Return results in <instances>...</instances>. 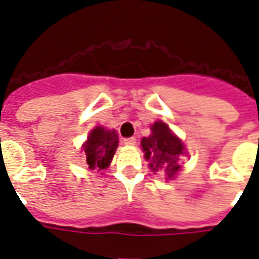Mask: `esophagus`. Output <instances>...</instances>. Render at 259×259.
Instances as JSON below:
<instances>
[{
    "label": "esophagus",
    "instance_id": "obj_1",
    "mask_svg": "<svg viewBox=\"0 0 259 259\" xmlns=\"http://www.w3.org/2000/svg\"><path fill=\"white\" fill-rule=\"evenodd\" d=\"M135 143H136V139L134 138V136H131V138H125V139H124V144H125V146H134Z\"/></svg>",
    "mask_w": 259,
    "mask_h": 259
}]
</instances>
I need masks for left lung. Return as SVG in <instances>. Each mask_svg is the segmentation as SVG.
I'll use <instances>...</instances> for the list:
<instances>
[{"instance_id": "obj_1", "label": "left lung", "mask_w": 259, "mask_h": 259, "mask_svg": "<svg viewBox=\"0 0 259 259\" xmlns=\"http://www.w3.org/2000/svg\"><path fill=\"white\" fill-rule=\"evenodd\" d=\"M142 148L144 151V157L147 161H151L148 166L152 171H158L165 167L167 178H173L180 171L181 166L178 159L184 155V144L170 128L162 121H155L151 127V135L143 138Z\"/></svg>"}]
</instances>
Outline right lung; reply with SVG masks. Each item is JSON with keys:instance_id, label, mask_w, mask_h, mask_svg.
Masks as SVG:
<instances>
[{"instance_id": "add662e5", "label": "right lung", "mask_w": 259, "mask_h": 259, "mask_svg": "<svg viewBox=\"0 0 259 259\" xmlns=\"http://www.w3.org/2000/svg\"><path fill=\"white\" fill-rule=\"evenodd\" d=\"M119 144L116 131L96 127L90 132L88 142L83 144L86 163L89 169L102 170L109 166L112 157L115 155L116 147Z\"/></svg>"}]
</instances>
